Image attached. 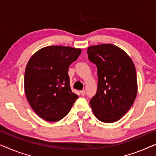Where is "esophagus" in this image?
I'll return each mask as SVG.
<instances>
[{"mask_svg":"<svg viewBox=\"0 0 156 156\" xmlns=\"http://www.w3.org/2000/svg\"><path fill=\"white\" fill-rule=\"evenodd\" d=\"M80 93L82 96H84L85 95V90H81L80 91Z\"/></svg>","mask_w":156,"mask_h":156,"instance_id":"obj_1","label":"esophagus"}]
</instances>
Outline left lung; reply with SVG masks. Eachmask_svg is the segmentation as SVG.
I'll use <instances>...</instances> for the list:
<instances>
[{"instance_id":"1","label":"left lung","mask_w":156,"mask_h":156,"mask_svg":"<svg viewBox=\"0 0 156 156\" xmlns=\"http://www.w3.org/2000/svg\"><path fill=\"white\" fill-rule=\"evenodd\" d=\"M89 60L97 66L96 95L90 101L95 117L105 123L118 121L132 106L137 95L136 71L132 60L111 44L87 48Z\"/></svg>"}]
</instances>
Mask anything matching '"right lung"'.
<instances>
[{"mask_svg": "<svg viewBox=\"0 0 156 156\" xmlns=\"http://www.w3.org/2000/svg\"><path fill=\"white\" fill-rule=\"evenodd\" d=\"M80 54V49L49 46L30 58L25 72V92L30 106L41 119L59 121L77 100L78 96L70 87L68 72Z\"/></svg>", "mask_w": 156, "mask_h": 156, "instance_id": "right-lung-1", "label": "right lung"}]
</instances>
